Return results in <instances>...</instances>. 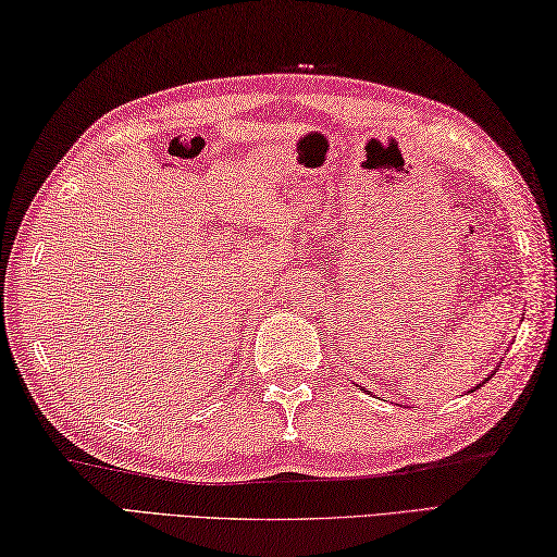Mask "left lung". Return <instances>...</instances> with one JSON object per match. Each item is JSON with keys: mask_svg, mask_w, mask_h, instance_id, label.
<instances>
[{"mask_svg": "<svg viewBox=\"0 0 557 557\" xmlns=\"http://www.w3.org/2000/svg\"><path fill=\"white\" fill-rule=\"evenodd\" d=\"M492 376H494V372H492V374H490V376H486V379H484V382H482V384H476V386H474V388H472V392H476V388H480V386H484V384H486V382H490V379H492Z\"/></svg>", "mask_w": 557, "mask_h": 557, "instance_id": "8db88e82", "label": "left lung"}]
</instances>
